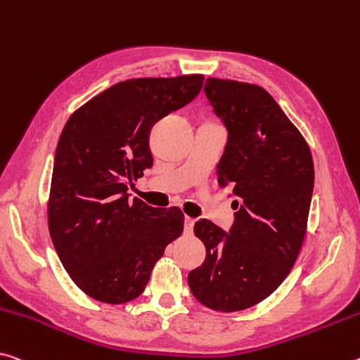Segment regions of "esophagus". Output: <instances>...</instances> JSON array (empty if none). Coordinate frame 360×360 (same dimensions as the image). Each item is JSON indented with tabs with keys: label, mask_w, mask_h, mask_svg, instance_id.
Returning a JSON list of instances; mask_svg holds the SVG:
<instances>
[{
	"label": "esophagus",
	"mask_w": 360,
	"mask_h": 360,
	"mask_svg": "<svg viewBox=\"0 0 360 360\" xmlns=\"http://www.w3.org/2000/svg\"><path fill=\"white\" fill-rule=\"evenodd\" d=\"M193 222H195V219H192V218H189V216H186V219H184V232L186 233H192Z\"/></svg>",
	"instance_id": "obj_1"
}]
</instances>
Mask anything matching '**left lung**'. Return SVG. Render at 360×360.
Wrapping results in <instances>:
<instances>
[{"label":"left lung","mask_w":360,"mask_h":360,"mask_svg":"<svg viewBox=\"0 0 360 360\" xmlns=\"http://www.w3.org/2000/svg\"><path fill=\"white\" fill-rule=\"evenodd\" d=\"M205 94L227 129L218 163L229 186V233L208 219L193 232L207 248L203 264L187 276L191 292L219 312L248 309L274 293L298 258L314 191L309 146L266 89L208 78Z\"/></svg>","instance_id":"left-lung-1"}]
</instances>
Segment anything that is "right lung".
Here are the masks:
<instances>
[{
  "mask_svg": "<svg viewBox=\"0 0 360 360\" xmlns=\"http://www.w3.org/2000/svg\"><path fill=\"white\" fill-rule=\"evenodd\" d=\"M203 79H127L79 107L62 129L48 203L51 240L77 287L101 303L138 298L184 229L178 207L129 200L128 187L152 167L153 124L195 99Z\"/></svg>",
  "mask_w": 360,
  "mask_h": 360,
  "instance_id": "right-lung-1",
  "label": "right lung"
}]
</instances>
